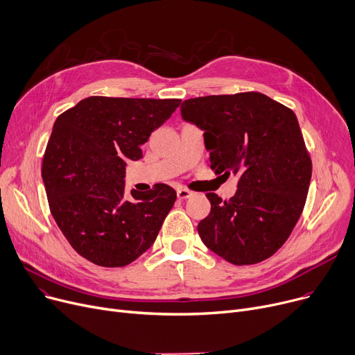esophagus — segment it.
<instances>
[{
    "instance_id": "34e87169",
    "label": "esophagus",
    "mask_w": 355,
    "mask_h": 355,
    "mask_svg": "<svg viewBox=\"0 0 355 355\" xmlns=\"http://www.w3.org/2000/svg\"><path fill=\"white\" fill-rule=\"evenodd\" d=\"M176 193H178L179 199H189L191 196H193V192L187 191V189H183V187H179V189L176 191Z\"/></svg>"
}]
</instances>
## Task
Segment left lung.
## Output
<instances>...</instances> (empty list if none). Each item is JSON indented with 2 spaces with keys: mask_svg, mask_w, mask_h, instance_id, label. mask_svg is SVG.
Listing matches in <instances>:
<instances>
[{
  "mask_svg": "<svg viewBox=\"0 0 355 355\" xmlns=\"http://www.w3.org/2000/svg\"><path fill=\"white\" fill-rule=\"evenodd\" d=\"M180 114L205 132L211 169L239 176L229 200L206 193L212 207L198 225L202 242L234 265L272 257L302 214L312 173L295 113L248 92L184 100Z\"/></svg>",
  "mask_w": 355,
  "mask_h": 355,
  "instance_id": "left-lung-1",
  "label": "left lung"
}]
</instances>
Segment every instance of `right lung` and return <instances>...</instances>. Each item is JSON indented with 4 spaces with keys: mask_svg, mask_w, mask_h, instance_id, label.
<instances>
[{
    "mask_svg": "<svg viewBox=\"0 0 355 355\" xmlns=\"http://www.w3.org/2000/svg\"><path fill=\"white\" fill-rule=\"evenodd\" d=\"M179 104L92 96L57 117L41 176L55 223L83 258L126 266L156 241L176 192L159 183L126 198V162L141 159L140 146Z\"/></svg>",
    "mask_w": 355,
    "mask_h": 355,
    "instance_id": "right-lung-1",
    "label": "right lung"
}]
</instances>
